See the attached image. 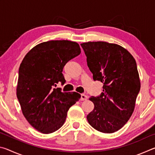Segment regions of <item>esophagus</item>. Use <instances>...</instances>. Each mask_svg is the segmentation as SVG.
Instances as JSON below:
<instances>
[{
	"label": "esophagus",
	"instance_id": "esophagus-1",
	"mask_svg": "<svg viewBox=\"0 0 155 155\" xmlns=\"http://www.w3.org/2000/svg\"><path fill=\"white\" fill-rule=\"evenodd\" d=\"M87 96L85 95V94H81V101H86L87 99Z\"/></svg>",
	"mask_w": 155,
	"mask_h": 155
}]
</instances>
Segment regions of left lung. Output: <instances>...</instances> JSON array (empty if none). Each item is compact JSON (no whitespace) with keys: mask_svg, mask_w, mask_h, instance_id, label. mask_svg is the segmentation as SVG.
<instances>
[{"mask_svg":"<svg viewBox=\"0 0 155 155\" xmlns=\"http://www.w3.org/2000/svg\"><path fill=\"white\" fill-rule=\"evenodd\" d=\"M94 81L103 83V92L90 97L94 109L87 119L100 132L120 130L134 111L140 90L137 64L129 52L116 44L88 41L81 44Z\"/></svg>","mask_w":155,"mask_h":155,"instance_id":"1","label":"left lung"}]
</instances>
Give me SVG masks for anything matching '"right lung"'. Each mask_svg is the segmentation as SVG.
<instances>
[{"label":"right lung","mask_w":155,"mask_h":155,"mask_svg":"<svg viewBox=\"0 0 155 155\" xmlns=\"http://www.w3.org/2000/svg\"><path fill=\"white\" fill-rule=\"evenodd\" d=\"M79 44L68 40H51L34 46L19 68L16 95L28 122L44 134L61 128L70 107L81 98L75 92L54 88L65 83L63 68L81 53Z\"/></svg>","instance_id":"right-lung-1"}]
</instances>
